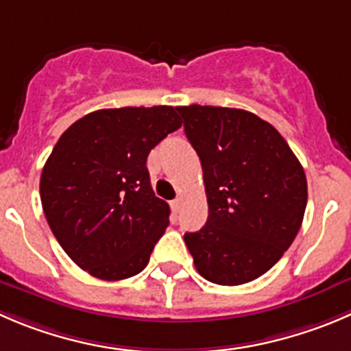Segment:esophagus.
<instances>
[{"label":"esophagus","instance_id":"obj_1","mask_svg":"<svg viewBox=\"0 0 351 351\" xmlns=\"http://www.w3.org/2000/svg\"><path fill=\"white\" fill-rule=\"evenodd\" d=\"M180 204H182V200H180V199H175V200H171V209L175 210V213H178V209H180Z\"/></svg>","mask_w":351,"mask_h":351}]
</instances>
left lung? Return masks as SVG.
I'll return each instance as SVG.
<instances>
[{
	"mask_svg": "<svg viewBox=\"0 0 351 351\" xmlns=\"http://www.w3.org/2000/svg\"><path fill=\"white\" fill-rule=\"evenodd\" d=\"M185 135L200 159L209 216L185 233L195 269L237 287L283 257L302 226L307 178L280 132L257 114L219 106H180Z\"/></svg>",
	"mask_w": 351,
	"mask_h": 351,
	"instance_id": "obj_1",
	"label": "left lung"
}]
</instances>
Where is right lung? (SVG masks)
I'll return each mask as SVG.
<instances>
[{
	"label": "right lung",
	"instance_id": "add662e5",
	"mask_svg": "<svg viewBox=\"0 0 351 351\" xmlns=\"http://www.w3.org/2000/svg\"><path fill=\"white\" fill-rule=\"evenodd\" d=\"M180 127L173 106L99 110L54 145L40 175L44 214L68 257L94 278L127 280L147 266L169 224L147 156Z\"/></svg>",
	"mask_w": 351,
	"mask_h": 351
}]
</instances>
